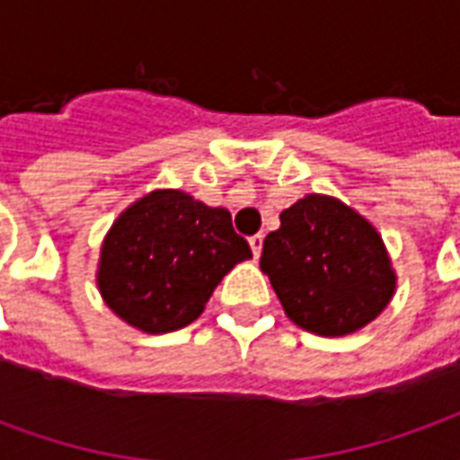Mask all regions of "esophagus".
Listing matches in <instances>:
<instances>
[{
  "label": "esophagus",
  "instance_id": "esophagus-1",
  "mask_svg": "<svg viewBox=\"0 0 460 460\" xmlns=\"http://www.w3.org/2000/svg\"><path fill=\"white\" fill-rule=\"evenodd\" d=\"M251 251H253V256H261V249H263V234H253L249 239Z\"/></svg>",
  "mask_w": 460,
  "mask_h": 460
}]
</instances>
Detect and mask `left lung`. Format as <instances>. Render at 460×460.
<instances>
[{"label": "left lung", "mask_w": 460, "mask_h": 460, "mask_svg": "<svg viewBox=\"0 0 460 460\" xmlns=\"http://www.w3.org/2000/svg\"><path fill=\"white\" fill-rule=\"evenodd\" d=\"M261 270L286 315L323 338L365 328L394 296V270L375 226L320 194L280 214V229L263 241Z\"/></svg>", "instance_id": "1"}]
</instances>
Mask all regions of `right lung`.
<instances>
[{
	"mask_svg": "<svg viewBox=\"0 0 460 460\" xmlns=\"http://www.w3.org/2000/svg\"><path fill=\"white\" fill-rule=\"evenodd\" d=\"M251 259L226 209L177 190L152 191L120 214L101 251L98 288L115 315L145 332H172L201 315L214 288Z\"/></svg>",
	"mask_w": 460,
	"mask_h": 460,
	"instance_id": "right-lung-1",
	"label": "right lung"
}]
</instances>
